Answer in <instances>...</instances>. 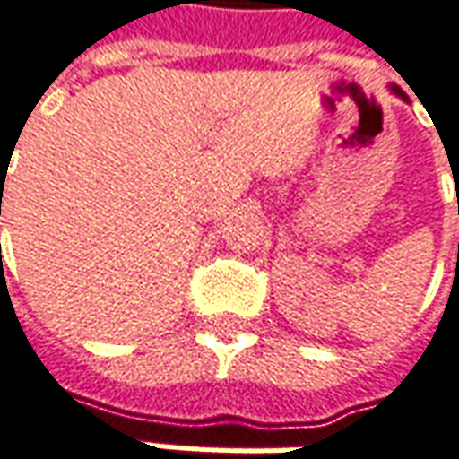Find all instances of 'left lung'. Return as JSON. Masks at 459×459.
I'll use <instances>...</instances> for the list:
<instances>
[{"label": "left lung", "instance_id": "8db88e82", "mask_svg": "<svg viewBox=\"0 0 459 459\" xmlns=\"http://www.w3.org/2000/svg\"><path fill=\"white\" fill-rule=\"evenodd\" d=\"M394 92H397V95H402V98H404V92H402V90H397V87H394Z\"/></svg>", "mask_w": 459, "mask_h": 459}]
</instances>
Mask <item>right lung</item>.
<instances>
[{
	"instance_id": "1",
	"label": "right lung",
	"mask_w": 459,
	"mask_h": 459,
	"mask_svg": "<svg viewBox=\"0 0 459 459\" xmlns=\"http://www.w3.org/2000/svg\"><path fill=\"white\" fill-rule=\"evenodd\" d=\"M0 213H2V211H0Z\"/></svg>"
}]
</instances>
